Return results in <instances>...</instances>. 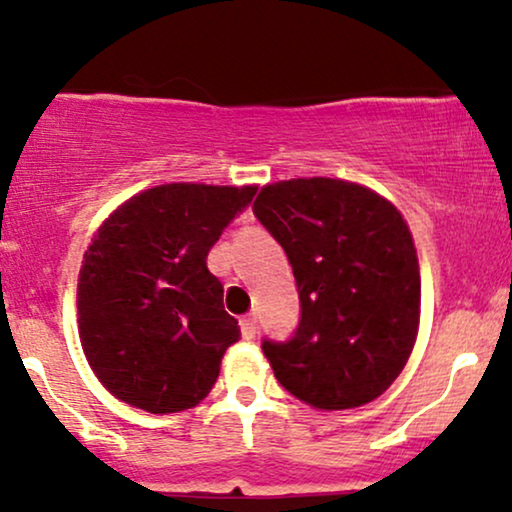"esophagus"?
Returning a JSON list of instances; mask_svg holds the SVG:
<instances>
[{"label": "esophagus", "instance_id": "obj_1", "mask_svg": "<svg viewBox=\"0 0 512 512\" xmlns=\"http://www.w3.org/2000/svg\"><path fill=\"white\" fill-rule=\"evenodd\" d=\"M240 332H243V339H255L257 317L255 315H245L243 320H240Z\"/></svg>", "mask_w": 512, "mask_h": 512}]
</instances>
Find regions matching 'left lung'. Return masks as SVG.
Instances as JSON below:
<instances>
[{"mask_svg":"<svg viewBox=\"0 0 512 512\" xmlns=\"http://www.w3.org/2000/svg\"><path fill=\"white\" fill-rule=\"evenodd\" d=\"M252 211L284 248L301 298L293 339L262 344L276 380L313 409L373 402L419 334V257L402 211L339 178L264 185Z\"/></svg>","mask_w":512,"mask_h":512,"instance_id":"8db88e82","label":"left lung"}]
</instances>
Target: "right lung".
<instances>
[{"mask_svg": "<svg viewBox=\"0 0 512 512\" xmlns=\"http://www.w3.org/2000/svg\"><path fill=\"white\" fill-rule=\"evenodd\" d=\"M257 185L168 182L122 202L93 233L76 286L88 366L115 399L175 414L209 395L240 339L207 267Z\"/></svg>", "mask_w": 512, "mask_h": 512, "instance_id": "obj_1", "label": "right lung"}]
</instances>
